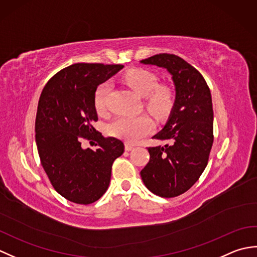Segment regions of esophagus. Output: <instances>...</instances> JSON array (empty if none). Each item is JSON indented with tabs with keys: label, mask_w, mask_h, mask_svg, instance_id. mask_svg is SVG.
I'll return each mask as SVG.
<instances>
[{
	"label": "esophagus",
	"mask_w": 257,
	"mask_h": 257,
	"mask_svg": "<svg viewBox=\"0 0 257 257\" xmlns=\"http://www.w3.org/2000/svg\"><path fill=\"white\" fill-rule=\"evenodd\" d=\"M135 148V146L134 145H132V144H124V149L127 150V151H130V150H133Z\"/></svg>",
	"instance_id": "34e87169"
}]
</instances>
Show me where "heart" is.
Instances as JSON below:
<instances>
[{
	"mask_svg": "<svg viewBox=\"0 0 257 257\" xmlns=\"http://www.w3.org/2000/svg\"><path fill=\"white\" fill-rule=\"evenodd\" d=\"M123 80L136 94L146 97L145 106L155 116H163L172 105V94L169 88L158 86V78L149 70L135 68L123 75ZM110 84L105 81L98 86L95 92V108L99 113L107 110V99ZM154 124L145 116H119L109 124V133L128 143H137L151 133Z\"/></svg>",
	"mask_w": 257,
	"mask_h": 257,
	"instance_id": "b5f03b06",
	"label": "heart"
}]
</instances>
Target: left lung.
<instances>
[{"label": "left lung", "mask_w": 257, "mask_h": 257, "mask_svg": "<svg viewBox=\"0 0 257 257\" xmlns=\"http://www.w3.org/2000/svg\"><path fill=\"white\" fill-rule=\"evenodd\" d=\"M140 63L167 69L176 89L168 121L154 136L170 145L148 148L150 160L140 172L152 193L173 198L192 187L207 165L213 144L211 91L203 76L173 54H158Z\"/></svg>", "instance_id": "1"}]
</instances>
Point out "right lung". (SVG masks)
<instances>
[{"label": "right lung", "mask_w": 257, "mask_h": 257, "mask_svg": "<svg viewBox=\"0 0 257 257\" xmlns=\"http://www.w3.org/2000/svg\"><path fill=\"white\" fill-rule=\"evenodd\" d=\"M122 65L77 63L59 70L38 100L35 139L43 168L57 192L70 202L90 204L106 192L114 159L123 154L119 139L96 132L92 122L97 87ZM83 139L95 140L96 151L84 150Z\"/></svg>", "instance_id": "obj_1"}]
</instances>
